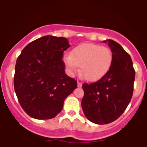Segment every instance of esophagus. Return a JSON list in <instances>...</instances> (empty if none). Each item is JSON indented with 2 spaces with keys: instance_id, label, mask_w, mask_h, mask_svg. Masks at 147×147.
<instances>
[{
  "instance_id": "34e87169",
  "label": "esophagus",
  "mask_w": 147,
  "mask_h": 147,
  "mask_svg": "<svg viewBox=\"0 0 147 147\" xmlns=\"http://www.w3.org/2000/svg\"><path fill=\"white\" fill-rule=\"evenodd\" d=\"M81 86H82V84H81V82L78 81V87H81Z\"/></svg>"
}]
</instances>
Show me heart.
I'll list each match as a JSON object with an SVG mask.
<instances>
[{"label": "heart", "instance_id": "heart-1", "mask_svg": "<svg viewBox=\"0 0 147 147\" xmlns=\"http://www.w3.org/2000/svg\"><path fill=\"white\" fill-rule=\"evenodd\" d=\"M113 55L109 48L95 43H83L70 54H66L63 62L71 75H75L80 67V74L89 81H96L103 78L110 69Z\"/></svg>", "mask_w": 147, "mask_h": 147}]
</instances>
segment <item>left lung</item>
I'll use <instances>...</instances> for the list:
<instances>
[{
    "instance_id": "left-lung-1",
    "label": "left lung",
    "mask_w": 147,
    "mask_h": 147,
    "mask_svg": "<svg viewBox=\"0 0 147 147\" xmlns=\"http://www.w3.org/2000/svg\"><path fill=\"white\" fill-rule=\"evenodd\" d=\"M113 55L110 69L98 81L83 84L81 107L87 119L107 124L123 114L132 99L135 71L132 58L119 43L107 40Z\"/></svg>"
}]
</instances>
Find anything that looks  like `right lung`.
<instances>
[{
	"instance_id": "right-lung-1",
	"label": "right lung",
	"mask_w": 147,
	"mask_h": 147,
	"mask_svg": "<svg viewBox=\"0 0 147 147\" xmlns=\"http://www.w3.org/2000/svg\"><path fill=\"white\" fill-rule=\"evenodd\" d=\"M69 47L66 38L46 35L29 43L18 56L14 88L20 106L32 118H55L77 88V81L65 73L62 60Z\"/></svg>"
}]
</instances>
